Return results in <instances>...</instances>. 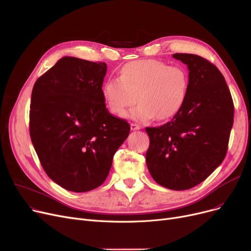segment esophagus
<instances>
[{
  "label": "esophagus",
  "mask_w": 251,
  "mask_h": 251,
  "mask_svg": "<svg viewBox=\"0 0 251 251\" xmlns=\"http://www.w3.org/2000/svg\"><path fill=\"white\" fill-rule=\"evenodd\" d=\"M140 128H141V126L139 125H137V124H130V129L131 130H138Z\"/></svg>",
  "instance_id": "obj_1"
}]
</instances>
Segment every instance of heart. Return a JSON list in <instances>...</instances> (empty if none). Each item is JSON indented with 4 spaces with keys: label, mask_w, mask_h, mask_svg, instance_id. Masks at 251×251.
Masks as SVG:
<instances>
[{
    "label": "heart",
    "mask_w": 251,
    "mask_h": 251,
    "mask_svg": "<svg viewBox=\"0 0 251 251\" xmlns=\"http://www.w3.org/2000/svg\"><path fill=\"white\" fill-rule=\"evenodd\" d=\"M189 74L181 66H169L157 60H139L126 64L120 77L102 85V96L109 110L125 116L137 101L129 115L139 122L155 117L166 120L183 106L188 95Z\"/></svg>",
    "instance_id": "b5f03b06"
}]
</instances>
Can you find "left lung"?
<instances>
[{
	"label": "left lung",
	"mask_w": 251,
	"mask_h": 251,
	"mask_svg": "<svg viewBox=\"0 0 251 251\" xmlns=\"http://www.w3.org/2000/svg\"><path fill=\"white\" fill-rule=\"evenodd\" d=\"M189 71L188 95L167 124L146 127L147 167L153 179L173 190L203 181L223 162L233 126L234 104L224 76L205 58L175 53Z\"/></svg>",
	"instance_id": "1"
}]
</instances>
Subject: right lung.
<instances>
[{
  "instance_id": "1",
  "label": "right lung",
  "mask_w": 251,
  "mask_h": 251,
  "mask_svg": "<svg viewBox=\"0 0 251 251\" xmlns=\"http://www.w3.org/2000/svg\"><path fill=\"white\" fill-rule=\"evenodd\" d=\"M105 63L64 56L35 82L29 130L49 177L74 193L105 181L130 126L110 114L102 96Z\"/></svg>"
}]
</instances>
